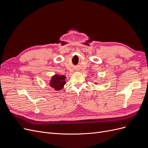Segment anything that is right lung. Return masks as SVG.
I'll return each mask as SVG.
<instances>
[{
    "label": "right lung",
    "mask_w": 148,
    "mask_h": 148,
    "mask_svg": "<svg viewBox=\"0 0 148 148\" xmlns=\"http://www.w3.org/2000/svg\"><path fill=\"white\" fill-rule=\"evenodd\" d=\"M65 75H55L51 78L50 82V86L56 91H59L64 88V86L66 83Z\"/></svg>",
    "instance_id": "add662e5"
}]
</instances>
